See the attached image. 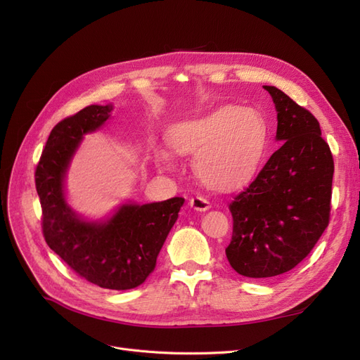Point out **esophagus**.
Here are the masks:
<instances>
[{"mask_svg":"<svg viewBox=\"0 0 360 360\" xmlns=\"http://www.w3.org/2000/svg\"><path fill=\"white\" fill-rule=\"evenodd\" d=\"M189 205L196 211H207L211 208L210 200H207L204 196H193L189 199Z\"/></svg>","mask_w":360,"mask_h":360,"instance_id":"1","label":"esophagus"}]
</instances>
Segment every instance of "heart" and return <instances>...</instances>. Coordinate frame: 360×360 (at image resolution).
I'll use <instances>...</instances> for the list:
<instances>
[{
	"mask_svg": "<svg viewBox=\"0 0 360 360\" xmlns=\"http://www.w3.org/2000/svg\"><path fill=\"white\" fill-rule=\"evenodd\" d=\"M167 141L179 155L196 153L195 172L210 188L230 191L255 174L266 152L267 128L257 110L224 106L172 125ZM156 160L168 164L162 152Z\"/></svg>",
	"mask_w": 360,
	"mask_h": 360,
	"instance_id": "heart-1",
	"label": "heart"
}]
</instances>
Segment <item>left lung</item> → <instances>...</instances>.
Masks as SVG:
<instances>
[{
    "label": "left lung",
    "instance_id": "left-lung-1",
    "mask_svg": "<svg viewBox=\"0 0 360 360\" xmlns=\"http://www.w3.org/2000/svg\"><path fill=\"white\" fill-rule=\"evenodd\" d=\"M263 87L283 143L229 205L233 233L226 257L247 278L278 276L303 262L328 227L333 196L334 160L318 120L279 89Z\"/></svg>",
    "mask_w": 360,
    "mask_h": 360
}]
</instances>
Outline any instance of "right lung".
Instances as JSON below:
<instances>
[{
  "instance_id": "1",
  "label": "right lung",
  "mask_w": 360,
  "mask_h": 360,
  "mask_svg": "<svg viewBox=\"0 0 360 360\" xmlns=\"http://www.w3.org/2000/svg\"><path fill=\"white\" fill-rule=\"evenodd\" d=\"M112 106L91 105L57 124L41 153L35 186L47 245L78 276L106 290H131L146 281L174 226L184 198L125 204L106 221H84L65 200L63 180L84 134L110 117Z\"/></svg>"
}]
</instances>
